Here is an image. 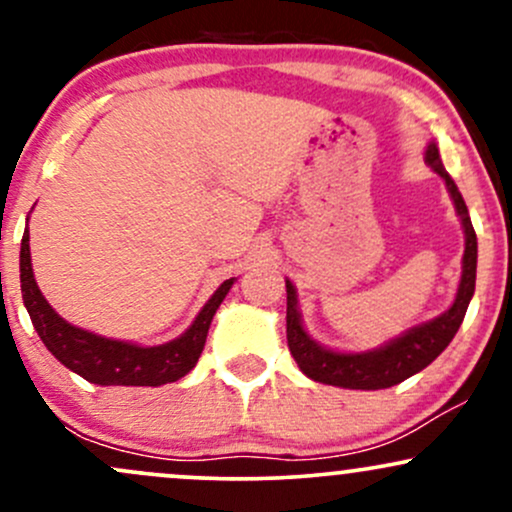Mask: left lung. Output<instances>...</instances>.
<instances>
[{
	"label": "left lung",
	"mask_w": 512,
	"mask_h": 512,
	"mask_svg": "<svg viewBox=\"0 0 512 512\" xmlns=\"http://www.w3.org/2000/svg\"><path fill=\"white\" fill-rule=\"evenodd\" d=\"M426 163L448 185V192L464 228L462 279L455 303L443 315H438L436 320L411 327L402 337L392 339L380 349L363 351V354H339V351L325 349V346L308 337V332L303 330L301 313H298L296 289H293L291 281H286V339H289V351L296 358L298 368L315 383L346 387V390H385V387L402 383V380L424 370L428 363L436 361L460 330L467 305L474 296V284H477V233H474L472 219H469L467 204H464L455 180L443 168L438 146L433 142L426 149Z\"/></svg>",
	"instance_id": "1"
}]
</instances>
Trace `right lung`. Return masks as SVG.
<instances>
[{"label":"right lung","instance_id":"obj_1","mask_svg":"<svg viewBox=\"0 0 512 512\" xmlns=\"http://www.w3.org/2000/svg\"><path fill=\"white\" fill-rule=\"evenodd\" d=\"M233 281L226 279L207 305L199 310L190 330L180 334L173 342L161 346H137L117 339H105L98 334L69 325L52 310L45 301L38 284L33 279L31 267V245H28V231H23L21 240V296L31 322L48 346V351L62 366L74 370L76 375L96 385H134V387H158L175 383L182 375L190 373L197 366L211 320L226 293L231 291Z\"/></svg>","mask_w":512,"mask_h":512}]
</instances>
